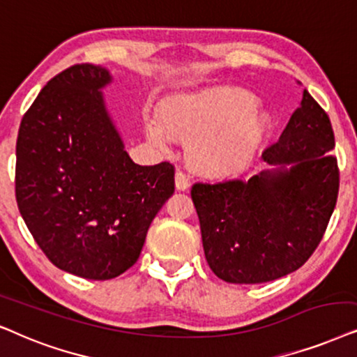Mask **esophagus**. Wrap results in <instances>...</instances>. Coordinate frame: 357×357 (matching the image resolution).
<instances>
[{"label": "esophagus", "instance_id": "obj_1", "mask_svg": "<svg viewBox=\"0 0 357 357\" xmlns=\"http://www.w3.org/2000/svg\"><path fill=\"white\" fill-rule=\"evenodd\" d=\"M174 186H176V189H178V191H186V189L189 188V181H188L186 174H184L183 171H176Z\"/></svg>", "mask_w": 357, "mask_h": 357}]
</instances>
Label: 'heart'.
I'll return each instance as SVG.
<instances>
[{"label":"heart","instance_id":"obj_1","mask_svg":"<svg viewBox=\"0 0 357 357\" xmlns=\"http://www.w3.org/2000/svg\"><path fill=\"white\" fill-rule=\"evenodd\" d=\"M255 96L236 88L173 93L158 104V117L146 119V137L169 150L173 135L191 140L188 161L208 179H230L253 165L271 130V117Z\"/></svg>","mask_w":357,"mask_h":357}]
</instances>
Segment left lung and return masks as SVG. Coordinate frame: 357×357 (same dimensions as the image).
Segmentation results:
<instances>
[{
    "instance_id": "obj_1",
    "label": "left lung",
    "mask_w": 357,
    "mask_h": 357,
    "mask_svg": "<svg viewBox=\"0 0 357 357\" xmlns=\"http://www.w3.org/2000/svg\"><path fill=\"white\" fill-rule=\"evenodd\" d=\"M333 146L330 119L303 89L279 142L264 150L271 168L248 181L194 184L204 253L217 278L269 282L310 258L338 197Z\"/></svg>"
}]
</instances>
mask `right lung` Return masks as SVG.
<instances>
[{"instance_id":"1","label":"right lung","mask_w":357,"mask_h":357,"mask_svg":"<svg viewBox=\"0 0 357 357\" xmlns=\"http://www.w3.org/2000/svg\"><path fill=\"white\" fill-rule=\"evenodd\" d=\"M99 65L66 68L24 114L16 144L19 212L47 258L93 281L135 264L151 220L174 192V168L132 161Z\"/></svg>"}]
</instances>
